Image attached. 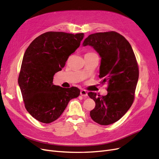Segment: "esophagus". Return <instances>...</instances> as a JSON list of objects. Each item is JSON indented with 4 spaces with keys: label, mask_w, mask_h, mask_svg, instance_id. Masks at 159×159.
Instances as JSON below:
<instances>
[{
    "label": "esophagus",
    "mask_w": 159,
    "mask_h": 159,
    "mask_svg": "<svg viewBox=\"0 0 159 159\" xmlns=\"http://www.w3.org/2000/svg\"><path fill=\"white\" fill-rule=\"evenodd\" d=\"M80 95L81 96H83V97H87V96H88V93H87V91H86L85 90L83 89V90H81L80 91Z\"/></svg>",
    "instance_id": "obj_1"
}]
</instances>
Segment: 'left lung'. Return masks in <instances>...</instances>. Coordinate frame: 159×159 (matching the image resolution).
<instances>
[{"instance_id":"8db88e82","label":"left lung","mask_w":159,"mask_h":159,"mask_svg":"<svg viewBox=\"0 0 159 159\" xmlns=\"http://www.w3.org/2000/svg\"><path fill=\"white\" fill-rule=\"evenodd\" d=\"M91 46L100 55L99 75L107 83V94L89 92L95 103L90 111L93 121L102 125L114 123L132 105L139 79V66L129 42L115 31L98 32L86 38L83 46Z\"/></svg>"}]
</instances>
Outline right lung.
Segmentation results:
<instances>
[{
	"label": "right lung",
	"instance_id": "obj_1",
	"mask_svg": "<svg viewBox=\"0 0 159 159\" xmlns=\"http://www.w3.org/2000/svg\"><path fill=\"white\" fill-rule=\"evenodd\" d=\"M84 37V33L47 32L36 38L26 49L18 85L26 109L38 121H56L70 101L80 95L78 88H64L53 84V77L65 66Z\"/></svg>",
	"mask_w": 159,
	"mask_h": 159
}]
</instances>
